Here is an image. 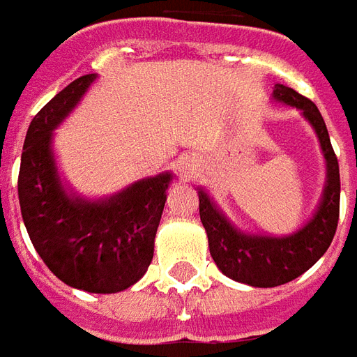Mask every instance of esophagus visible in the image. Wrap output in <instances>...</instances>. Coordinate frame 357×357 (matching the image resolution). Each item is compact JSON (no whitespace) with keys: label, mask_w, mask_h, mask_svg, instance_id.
Masks as SVG:
<instances>
[{"label":"esophagus","mask_w":357,"mask_h":357,"mask_svg":"<svg viewBox=\"0 0 357 357\" xmlns=\"http://www.w3.org/2000/svg\"><path fill=\"white\" fill-rule=\"evenodd\" d=\"M195 170V164L191 158H185V156H181L178 160V172L179 176H183V178H187V176H191Z\"/></svg>","instance_id":"1"}]
</instances>
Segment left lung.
<instances>
[{"label":"left lung","instance_id":"left-lung-1","mask_svg":"<svg viewBox=\"0 0 357 357\" xmlns=\"http://www.w3.org/2000/svg\"><path fill=\"white\" fill-rule=\"evenodd\" d=\"M277 101L287 102L302 110L307 122L314 126L327 160V183L323 199L314 218L300 231L289 237H264L247 235L235 229L208 195L199 189V212L206 229L210 255L222 273L239 283L252 287H277L302 275L321 258L337 233L340 212V174L338 160L321 112L314 102L294 89L277 84L273 89Z\"/></svg>","mask_w":357,"mask_h":357}]
</instances>
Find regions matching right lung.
Instances as JSON below:
<instances>
[{
    "label": "right lung",
    "instance_id": "right-lung-1",
    "mask_svg": "<svg viewBox=\"0 0 357 357\" xmlns=\"http://www.w3.org/2000/svg\"><path fill=\"white\" fill-rule=\"evenodd\" d=\"M95 78L86 74L68 84L30 122L20 156L19 202L43 264L74 289L109 294L124 291L145 275L172 176L166 172L141 179L97 202L73 199L63 191L51 132Z\"/></svg>",
    "mask_w": 357,
    "mask_h": 357
}]
</instances>
